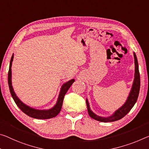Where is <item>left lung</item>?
Returning a JSON list of instances; mask_svg holds the SVG:
<instances>
[{
    "instance_id": "obj_1",
    "label": "left lung",
    "mask_w": 149,
    "mask_h": 149,
    "mask_svg": "<svg viewBox=\"0 0 149 149\" xmlns=\"http://www.w3.org/2000/svg\"><path fill=\"white\" fill-rule=\"evenodd\" d=\"M134 54V65H135V70H134V79L133 84V86H132L131 92H130L128 98L125 103V104L120 107L119 109H117L113 114L110 117H102L98 115H95V113L91 111L90 107H89V105L88 103V101L86 100V105L87 107V111H88V114L89 115L92 119L97 120V121H101V122H113L117 121L122 119L128 113L134 105L135 104L136 100H137L139 90H140V74H139V65H138V61L137 58H136L135 53Z\"/></svg>"
}]
</instances>
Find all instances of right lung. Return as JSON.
<instances>
[{"label": "right lung", "instance_id": "add662e5", "mask_svg": "<svg viewBox=\"0 0 149 149\" xmlns=\"http://www.w3.org/2000/svg\"><path fill=\"white\" fill-rule=\"evenodd\" d=\"M14 55L12 56L10 62V65H9V70H8V83L9 89H10V91L11 93V95L13 97L14 101L16 103V104L17 105L18 107L20 108V109L24 112L25 114H26L29 117H31L32 118H35V119H51V118L55 117L56 116L59 114V113L60 112L61 109L62 107L63 104V98L65 93H67V91L70 86H72V84L74 83L75 80L74 79L70 80L65 83L63 85L61 90L59 94V97L57 101L56 104L54 105L50 109L48 110H38V109H35L32 107H28V105H25L24 103H23L18 98V97L14 91V89L12 86V81H11V76H12V72H11V67H12V62L13 61Z\"/></svg>", "mask_w": 149, "mask_h": 149}]
</instances>
